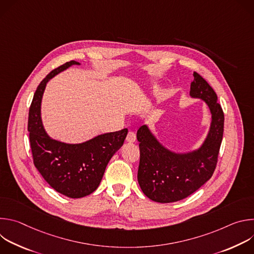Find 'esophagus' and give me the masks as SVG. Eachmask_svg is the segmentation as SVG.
I'll list each match as a JSON object with an SVG mask.
<instances>
[{
    "label": "esophagus",
    "mask_w": 254,
    "mask_h": 254,
    "mask_svg": "<svg viewBox=\"0 0 254 254\" xmlns=\"http://www.w3.org/2000/svg\"><path fill=\"white\" fill-rule=\"evenodd\" d=\"M135 139H136V135H135V133H134L132 130H129V131L127 132V138H126V140H127V142H134V141H135Z\"/></svg>",
    "instance_id": "1"
}]
</instances>
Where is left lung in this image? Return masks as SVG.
<instances>
[{
    "mask_svg": "<svg viewBox=\"0 0 254 254\" xmlns=\"http://www.w3.org/2000/svg\"><path fill=\"white\" fill-rule=\"evenodd\" d=\"M190 95L205 100L212 114L210 131L198 151L172 153L155 138L147 126L137 130V181L143 194L153 201L171 203L185 199L201 188L215 171L224 130L222 107L217 102L214 89L197 72H194Z\"/></svg>",
    "mask_w": 254,
    "mask_h": 254,
    "instance_id": "8db88e82",
    "label": "left lung"
}]
</instances>
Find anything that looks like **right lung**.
Returning a JSON list of instances; mask_svg holds the SVG:
<instances>
[{
    "label": "right lung",
    "instance_id": "1",
    "mask_svg": "<svg viewBox=\"0 0 254 254\" xmlns=\"http://www.w3.org/2000/svg\"><path fill=\"white\" fill-rule=\"evenodd\" d=\"M73 64L79 63L73 60L66 62L40 82L30 105L28 131L33 163L46 182L62 195L82 198L98 187L108 162L124 144L127 129L100 134L78 144L60 142L48 136L40 116L46 83Z\"/></svg>",
    "mask_w": 254,
    "mask_h": 254
}]
</instances>
